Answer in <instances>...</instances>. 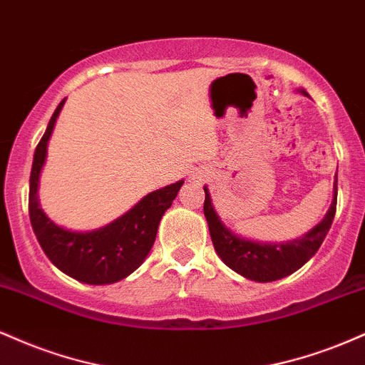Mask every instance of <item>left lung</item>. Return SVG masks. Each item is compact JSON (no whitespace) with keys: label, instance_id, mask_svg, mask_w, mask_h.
Here are the masks:
<instances>
[{"label":"left lung","instance_id":"left-lung-1","mask_svg":"<svg viewBox=\"0 0 365 365\" xmlns=\"http://www.w3.org/2000/svg\"><path fill=\"white\" fill-rule=\"evenodd\" d=\"M304 94L309 96L307 92ZM336 183L338 178H334V197L324 220L316 228H312L307 235L299 240L287 242V244H259V242H250L233 235L221 223L220 216L212 207L207 188L204 187V192H206L204 216L207 220L212 245H215L221 261L232 267L235 273L259 283L276 282V279L295 273L319 250L322 240L328 235L331 223L334 220V212H336Z\"/></svg>","mask_w":365,"mask_h":365}]
</instances>
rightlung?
Listing matches in <instances>:
<instances>
[{
	"label": "right lung",
	"instance_id": "add662e5",
	"mask_svg": "<svg viewBox=\"0 0 365 365\" xmlns=\"http://www.w3.org/2000/svg\"><path fill=\"white\" fill-rule=\"evenodd\" d=\"M65 99L54 110L43 139L37 144L29 187V216L37 242L58 269L87 284H110L127 278L137 269L156 240L158 226L165 211L177 197L183 180L150 192L127 215L96 232L77 233L54 225L37 199V185L43 170L48 140Z\"/></svg>",
	"mask_w": 365,
	"mask_h": 365
}]
</instances>
